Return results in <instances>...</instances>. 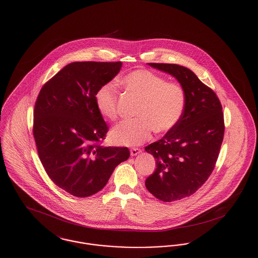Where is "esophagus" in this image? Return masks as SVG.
<instances>
[{"label": "esophagus", "mask_w": 258, "mask_h": 258, "mask_svg": "<svg viewBox=\"0 0 258 258\" xmlns=\"http://www.w3.org/2000/svg\"><path fill=\"white\" fill-rule=\"evenodd\" d=\"M140 153H141V150L138 149V148H133V149H131V155H132L133 157L137 156V155L140 154Z\"/></svg>", "instance_id": "1"}]
</instances>
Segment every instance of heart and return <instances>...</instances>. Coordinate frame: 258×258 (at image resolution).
<instances>
[{"label": "heart", "mask_w": 258, "mask_h": 258, "mask_svg": "<svg viewBox=\"0 0 258 258\" xmlns=\"http://www.w3.org/2000/svg\"><path fill=\"white\" fill-rule=\"evenodd\" d=\"M125 90L140 98L135 119L118 123L111 132L115 144L136 146L150 139L154 128L163 133L179 123L185 106V94L179 84L166 82L159 74L137 70L121 79ZM96 106L104 118L115 121L118 117V87L113 81L98 88Z\"/></svg>", "instance_id": "heart-1"}]
</instances>
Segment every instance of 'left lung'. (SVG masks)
Listing matches in <instances>:
<instances>
[{
	"mask_svg": "<svg viewBox=\"0 0 258 258\" xmlns=\"http://www.w3.org/2000/svg\"><path fill=\"white\" fill-rule=\"evenodd\" d=\"M148 64L175 77L185 94L179 123L145 147L157 163L145 185L154 197L171 202L194 195L214 170L224 135L222 107L215 92L190 70L175 63Z\"/></svg>",
	"mask_w": 258,
	"mask_h": 258,
	"instance_id": "1",
	"label": "left lung"
}]
</instances>
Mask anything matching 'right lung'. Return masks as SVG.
<instances>
[{
	"instance_id": "right-lung-1",
	"label": "right lung",
	"mask_w": 258,
	"mask_h": 258,
	"mask_svg": "<svg viewBox=\"0 0 258 258\" xmlns=\"http://www.w3.org/2000/svg\"><path fill=\"white\" fill-rule=\"evenodd\" d=\"M121 68V61L71 62L38 94L33 133L39 160L50 179L74 197L98 192L130 157L126 147L100 145L108 127L95 101L98 88Z\"/></svg>"
}]
</instances>
